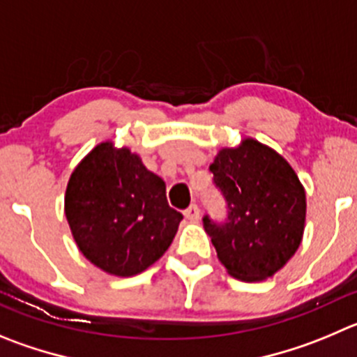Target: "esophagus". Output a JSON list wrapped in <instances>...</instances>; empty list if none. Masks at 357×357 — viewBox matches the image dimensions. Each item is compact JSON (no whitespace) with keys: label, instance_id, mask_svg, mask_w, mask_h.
Returning <instances> with one entry per match:
<instances>
[{"label":"esophagus","instance_id":"esophagus-1","mask_svg":"<svg viewBox=\"0 0 357 357\" xmlns=\"http://www.w3.org/2000/svg\"><path fill=\"white\" fill-rule=\"evenodd\" d=\"M185 218L190 220V222H199V218H201V211H199L197 206L195 204L190 206V208L185 211Z\"/></svg>","mask_w":357,"mask_h":357}]
</instances>
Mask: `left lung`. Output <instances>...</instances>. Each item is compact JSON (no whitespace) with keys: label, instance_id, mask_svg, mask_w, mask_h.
<instances>
[{"label":"left lung","instance_id":"8db88e82","mask_svg":"<svg viewBox=\"0 0 357 357\" xmlns=\"http://www.w3.org/2000/svg\"><path fill=\"white\" fill-rule=\"evenodd\" d=\"M209 171L229 209L224 224L204 216L220 262L243 282L269 278L301 245L305 186L284 156L252 137L220 149Z\"/></svg>","mask_w":357,"mask_h":357}]
</instances>
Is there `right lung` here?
I'll use <instances>...</instances> for the list:
<instances>
[{
	"instance_id": "add662e5",
	"label": "right lung",
	"mask_w": 357,
	"mask_h": 357,
	"mask_svg": "<svg viewBox=\"0 0 357 357\" xmlns=\"http://www.w3.org/2000/svg\"><path fill=\"white\" fill-rule=\"evenodd\" d=\"M65 215L82 255L114 276L139 275L155 264L183 220L167 204L165 181L137 153L112 141L96 144L73 169Z\"/></svg>"
}]
</instances>
